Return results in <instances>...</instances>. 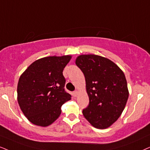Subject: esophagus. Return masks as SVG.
<instances>
[{
	"instance_id": "1",
	"label": "esophagus",
	"mask_w": 150,
	"mask_h": 150,
	"mask_svg": "<svg viewBox=\"0 0 150 150\" xmlns=\"http://www.w3.org/2000/svg\"><path fill=\"white\" fill-rule=\"evenodd\" d=\"M78 93H78V91H74L73 92V96H75V97H77Z\"/></svg>"
}]
</instances>
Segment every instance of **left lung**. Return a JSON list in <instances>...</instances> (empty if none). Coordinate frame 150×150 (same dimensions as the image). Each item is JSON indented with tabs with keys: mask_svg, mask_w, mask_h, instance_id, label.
Wrapping results in <instances>:
<instances>
[{
	"mask_svg": "<svg viewBox=\"0 0 150 150\" xmlns=\"http://www.w3.org/2000/svg\"><path fill=\"white\" fill-rule=\"evenodd\" d=\"M75 64L84 75L89 98L83 115L94 127H109L122 114L127 102L125 75L114 62L96 54H81Z\"/></svg>",
	"mask_w": 150,
	"mask_h": 150,
	"instance_id": "1",
	"label": "left lung"
}]
</instances>
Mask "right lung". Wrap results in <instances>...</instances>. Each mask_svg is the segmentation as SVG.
Instances as JSON below:
<instances>
[{
  "mask_svg": "<svg viewBox=\"0 0 150 150\" xmlns=\"http://www.w3.org/2000/svg\"><path fill=\"white\" fill-rule=\"evenodd\" d=\"M71 55L51 56L36 60L21 75L17 100L25 116L37 126L50 125L62 113L61 107L71 99L64 90L65 66Z\"/></svg>",
  "mask_w": 150,
  "mask_h": 150,
  "instance_id": "1",
  "label": "right lung"
}]
</instances>
